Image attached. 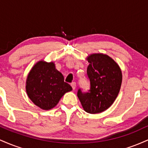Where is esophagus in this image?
<instances>
[{
  "label": "esophagus",
  "mask_w": 148,
  "mask_h": 148,
  "mask_svg": "<svg viewBox=\"0 0 148 148\" xmlns=\"http://www.w3.org/2000/svg\"><path fill=\"white\" fill-rule=\"evenodd\" d=\"M71 86H72V89H73V90H75L76 86V83H75V82H72V84H71Z\"/></svg>",
  "instance_id": "34e87169"
}]
</instances>
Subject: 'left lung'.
Masks as SVG:
<instances>
[{"instance_id":"1","label":"left lung","mask_w":148,"mask_h":148,"mask_svg":"<svg viewBox=\"0 0 148 148\" xmlns=\"http://www.w3.org/2000/svg\"><path fill=\"white\" fill-rule=\"evenodd\" d=\"M87 60L90 88L86 92L79 88L77 96L84 111L95 114L104 111L114 102L121 87L123 75L118 64L106 54H91Z\"/></svg>"}]
</instances>
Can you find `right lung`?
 I'll return each mask as SVG.
<instances>
[{
    "label": "right lung",
    "instance_id": "1",
    "mask_svg": "<svg viewBox=\"0 0 148 148\" xmlns=\"http://www.w3.org/2000/svg\"><path fill=\"white\" fill-rule=\"evenodd\" d=\"M28 97L43 110L55 107L62 96L72 88L64 81V76L53 62H37L28 74L25 86Z\"/></svg>",
    "mask_w": 148,
    "mask_h": 148
}]
</instances>
